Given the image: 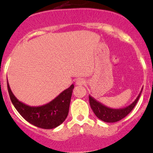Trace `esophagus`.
Listing matches in <instances>:
<instances>
[{"label":"esophagus","instance_id":"1","mask_svg":"<svg viewBox=\"0 0 153 153\" xmlns=\"http://www.w3.org/2000/svg\"><path fill=\"white\" fill-rule=\"evenodd\" d=\"M85 83H86V82H85V79H83V78H78V79H76V85H83Z\"/></svg>","mask_w":153,"mask_h":153}]
</instances>
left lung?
I'll use <instances>...</instances> for the list:
<instances>
[{
    "label": "left lung",
    "instance_id": "obj_1",
    "mask_svg": "<svg viewBox=\"0 0 153 153\" xmlns=\"http://www.w3.org/2000/svg\"><path fill=\"white\" fill-rule=\"evenodd\" d=\"M142 90L137 98L136 99V100L132 102L131 105L126 106L123 109H111V108H108L105 106L104 105L101 104L100 102H99L97 101L95 99H93V97L89 96V100H90V107L93 109V113H95V115L98 117L100 120H101L103 122L106 123H115L118 122L124 117H126L127 115L129 114L131 111H132L133 108L135 107L136 104L137 103L139 98H140V95H141Z\"/></svg>",
    "mask_w": 153,
    "mask_h": 153
}]
</instances>
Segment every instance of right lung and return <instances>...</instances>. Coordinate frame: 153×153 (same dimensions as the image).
Returning <instances> with one entry per match:
<instances>
[{
	"mask_svg": "<svg viewBox=\"0 0 153 153\" xmlns=\"http://www.w3.org/2000/svg\"><path fill=\"white\" fill-rule=\"evenodd\" d=\"M74 88V86L72 84L54 100L44 106H29L20 102L14 97L7 83L10 100L23 118L35 126L47 129L56 128L64 122L69 113Z\"/></svg>",
	"mask_w": 153,
	"mask_h": 153,
	"instance_id": "right-lung-1",
	"label": "right lung"
}]
</instances>
